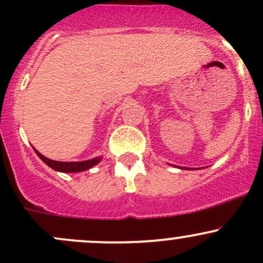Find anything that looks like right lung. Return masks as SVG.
<instances>
[{
  "label": "right lung",
  "instance_id": "right-lung-1",
  "mask_svg": "<svg viewBox=\"0 0 263 263\" xmlns=\"http://www.w3.org/2000/svg\"><path fill=\"white\" fill-rule=\"evenodd\" d=\"M35 153L38 154L39 158L47 164V165L50 166L52 169L57 172H63V173H76V172H84L87 171V169L92 168L94 165H97L102 158H94L91 160H86V161H68V163H65V161H55V160H50V159L46 158V156L42 155L41 153L35 150Z\"/></svg>",
  "mask_w": 263,
  "mask_h": 263
}]
</instances>
